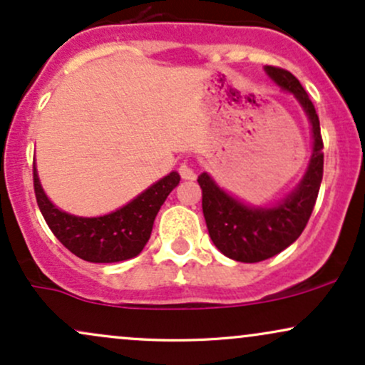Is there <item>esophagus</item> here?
Masks as SVG:
<instances>
[{"label":"esophagus","instance_id":"esophagus-1","mask_svg":"<svg viewBox=\"0 0 365 365\" xmlns=\"http://www.w3.org/2000/svg\"><path fill=\"white\" fill-rule=\"evenodd\" d=\"M178 173H180V177H182L183 180H195V171L192 170V166L187 165V163L180 165Z\"/></svg>","mask_w":365,"mask_h":365}]
</instances>
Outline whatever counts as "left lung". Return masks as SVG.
I'll return each mask as SVG.
<instances>
[{"instance_id":"left-lung-1","label":"left lung","mask_w":365,"mask_h":365,"mask_svg":"<svg viewBox=\"0 0 365 365\" xmlns=\"http://www.w3.org/2000/svg\"><path fill=\"white\" fill-rule=\"evenodd\" d=\"M266 72L282 89L293 92L302 104L312 125L314 153L300 185L274 207H247L225 194L207 173L197 178L202 188V211L212 244L226 257L240 262L266 261L302 235L316 206L324 168L319 116L302 83L279 66H266Z\"/></svg>"}]
</instances>
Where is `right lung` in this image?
Returning <instances> with one entry per match:
<instances>
[{
  "mask_svg": "<svg viewBox=\"0 0 365 365\" xmlns=\"http://www.w3.org/2000/svg\"><path fill=\"white\" fill-rule=\"evenodd\" d=\"M37 206L54 237L70 252L89 262H118L135 257L148 244L159 207L180 183V175L168 177L142 192L118 211L99 217H77L49 202L41 187L37 171H32Z\"/></svg>",
  "mask_w": 365,
  "mask_h": 365,
  "instance_id": "1",
  "label": "right lung"
}]
</instances>
